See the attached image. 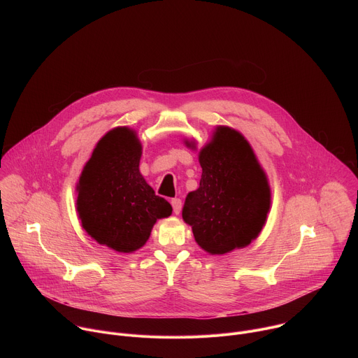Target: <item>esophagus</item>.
<instances>
[{"mask_svg":"<svg viewBox=\"0 0 358 358\" xmlns=\"http://www.w3.org/2000/svg\"><path fill=\"white\" fill-rule=\"evenodd\" d=\"M171 206H173V211L176 215H178L181 213V207H182V202L180 198H173L171 199Z\"/></svg>","mask_w":358,"mask_h":358,"instance_id":"1","label":"esophagus"}]
</instances>
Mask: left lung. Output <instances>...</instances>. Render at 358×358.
Masks as SVG:
<instances>
[{"label":"left lung","mask_w":358,"mask_h":358,"mask_svg":"<svg viewBox=\"0 0 358 358\" xmlns=\"http://www.w3.org/2000/svg\"><path fill=\"white\" fill-rule=\"evenodd\" d=\"M196 150V141L184 138ZM199 187L188 192L182 220L195 242L210 255H225L248 246L264 229L272 192L268 176L242 133L217 126L198 151Z\"/></svg>","instance_id":"left-lung-1"}]
</instances>
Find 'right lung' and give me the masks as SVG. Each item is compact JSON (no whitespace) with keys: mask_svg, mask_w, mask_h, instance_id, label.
<instances>
[{"mask_svg":"<svg viewBox=\"0 0 358 358\" xmlns=\"http://www.w3.org/2000/svg\"><path fill=\"white\" fill-rule=\"evenodd\" d=\"M141 152L136 130L115 127L97 141L76 184L82 228L97 243L120 253L140 249L157 220L173 213L170 202L156 195L141 176Z\"/></svg>","mask_w":358,"mask_h":358,"instance_id":"right-lung-1","label":"right lung"}]
</instances>
